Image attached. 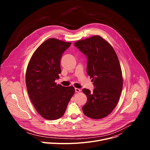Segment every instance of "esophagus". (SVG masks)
<instances>
[{
  "instance_id": "1",
  "label": "esophagus",
  "mask_w": 150,
  "mask_h": 150,
  "mask_svg": "<svg viewBox=\"0 0 150 150\" xmlns=\"http://www.w3.org/2000/svg\"><path fill=\"white\" fill-rule=\"evenodd\" d=\"M75 92L76 93H79V92H81V89H79V88H75Z\"/></svg>"
}]
</instances>
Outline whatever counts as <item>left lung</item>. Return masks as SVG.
I'll list each match as a JSON object with an SVG mask.
<instances>
[{
	"mask_svg": "<svg viewBox=\"0 0 150 150\" xmlns=\"http://www.w3.org/2000/svg\"><path fill=\"white\" fill-rule=\"evenodd\" d=\"M74 46L87 56V72L96 87L93 92L82 90L87 97L82 111L91 119L104 118L115 108L123 87L117 56L112 46L99 35L78 40Z\"/></svg>",
	"mask_w": 150,
	"mask_h": 150,
	"instance_id": "obj_1",
	"label": "left lung"
}]
</instances>
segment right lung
<instances>
[{"label":"right lung","mask_w":150,"mask_h":150,"mask_svg":"<svg viewBox=\"0 0 150 150\" xmlns=\"http://www.w3.org/2000/svg\"><path fill=\"white\" fill-rule=\"evenodd\" d=\"M56 38L46 40L33 53L27 68L25 82L30 100L37 112L47 120H56L65 113L75 93L72 87L54 82L61 73L62 54L71 46Z\"/></svg>","instance_id":"1"}]
</instances>
